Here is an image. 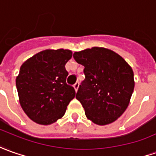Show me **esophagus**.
<instances>
[{"label":"esophagus","instance_id":"esophagus-1","mask_svg":"<svg viewBox=\"0 0 156 156\" xmlns=\"http://www.w3.org/2000/svg\"><path fill=\"white\" fill-rule=\"evenodd\" d=\"M78 87H79V83H75V84L73 85V88L75 89V91L76 92L78 91Z\"/></svg>","mask_w":156,"mask_h":156}]
</instances>
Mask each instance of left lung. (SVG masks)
I'll use <instances>...</instances> for the list:
<instances>
[{
	"mask_svg": "<svg viewBox=\"0 0 156 156\" xmlns=\"http://www.w3.org/2000/svg\"><path fill=\"white\" fill-rule=\"evenodd\" d=\"M73 58L84 66L85 79L76 98L86 117L99 126L114 122L130 103L135 86L131 67L117 53L105 48L75 52Z\"/></svg>",
	"mask_w": 156,
	"mask_h": 156,
	"instance_id": "8db88e82",
	"label": "left lung"
}]
</instances>
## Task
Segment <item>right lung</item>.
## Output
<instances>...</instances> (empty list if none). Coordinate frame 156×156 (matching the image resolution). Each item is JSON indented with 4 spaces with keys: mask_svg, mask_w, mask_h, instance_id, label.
Returning <instances> with one entry per match:
<instances>
[{
    "mask_svg": "<svg viewBox=\"0 0 156 156\" xmlns=\"http://www.w3.org/2000/svg\"><path fill=\"white\" fill-rule=\"evenodd\" d=\"M69 49H46L22 64L16 78L20 103L26 115L40 125H51L64 116L76 96L66 83L65 66L72 58Z\"/></svg>",
    "mask_w": 156,
    "mask_h": 156,
    "instance_id": "1",
    "label": "right lung"
}]
</instances>
